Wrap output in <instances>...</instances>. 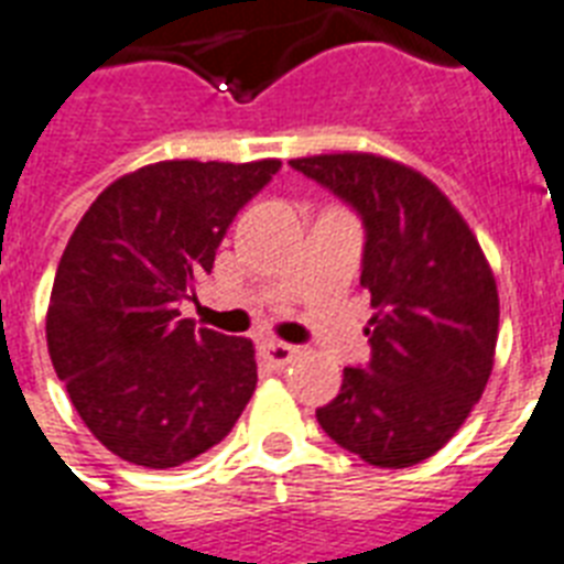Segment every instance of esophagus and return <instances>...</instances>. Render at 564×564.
Masks as SVG:
<instances>
[{"mask_svg":"<svg viewBox=\"0 0 564 564\" xmlns=\"http://www.w3.org/2000/svg\"><path fill=\"white\" fill-rule=\"evenodd\" d=\"M297 347L286 345V341H274V338H269V341H263L260 345V356L272 365V368H286L292 359H295Z\"/></svg>","mask_w":564,"mask_h":564,"instance_id":"obj_1","label":"esophagus"}]
</instances>
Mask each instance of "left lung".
I'll return each mask as SVG.
<instances>
[{
  "label": "left lung",
  "mask_w": 564,
  "mask_h": 564,
  "mask_svg": "<svg viewBox=\"0 0 564 564\" xmlns=\"http://www.w3.org/2000/svg\"><path fill=\"white\" fill-rule=\"evenodd\" d=\"M290 164L361 217V286L373 306L365 327L370 361L345 368L338 397L315 416L365 464H420L455 437L492 373V269L448 196L409 164L373 153Z\"/></svg>",
  "instance_id": "left-lung-1"
}]
</instances>
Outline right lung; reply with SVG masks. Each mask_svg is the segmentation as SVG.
Here are the masks:
<instances>
[{"label":"right lung","instance_id":"right-lung-1","mask_svg":"<svg viewBox=\"0 0 564 564\" xmlns=\"http://www.w3.org/2000/svg\"><path fill=\"white\" fill-rule=\"evenodd\" d=\"M278 159H173L116 178L59 258L45 338L72 405L127 464L171 469L217 446L258 386L249 338L194 327L178 304L214 269L237 210Z\"/></svg>","mask_w":564,"mask_h":564}]
</instances>
